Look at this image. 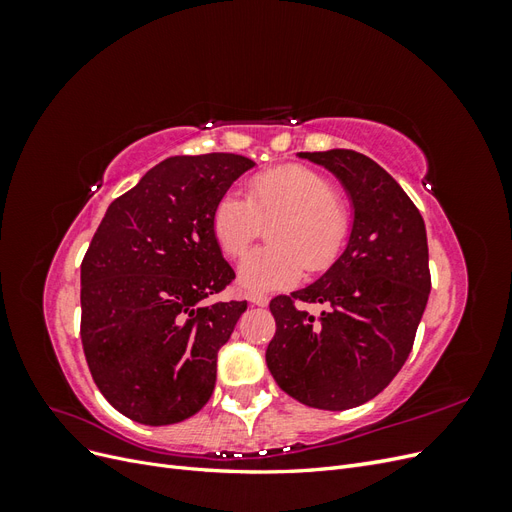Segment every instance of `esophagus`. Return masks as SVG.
I'll return each mask as SVG.
<instances>
[{
  "instance_id": "34e87169",
  "label": "esophagus",
  "mask_w": 512,
  "mask_h": 512,
  "mask_svg": "<svg viewBox=\"0 0 512 512\" xmlns=\"http://www.w3.org/2000/svg\"><path fill=\"white\" fill-rule=\"evenodd\" d=\"M250 303H254V305H258V307H267V305H269V297H267V294L252 292V294H250Z\"/></svg>"
}]
</instances>
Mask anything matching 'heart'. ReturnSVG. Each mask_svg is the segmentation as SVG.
Here are the masks:
<instances>
[{
	"instance_id": "obj_1",
	"label": "heart",
	"mask_w": 512,
	"mask_h": 512,
	"mask_svg": "<svg viewBox=\"0 0 512 512\" xmlns=\"http://www.w3.org/2000/svg\"><path fill=\"white\" fill-rule=\"evenodd\" d=\"M335 185L314 168L288 164L267 170L247 183V198L224 194L213 209V237L235 258L270 224L273 247L245 254L237 280L245 290L269 292L294 284L303 269H329L342 252L350 230L348 207L335 196Z\"/></svg>"
}]
</instances>
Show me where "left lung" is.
Listing matches in <instances>:
<instances>
[{
	"label": "left lung",
	"instance_id": "8db88e82",
	"mask_svg": "<svg viewBox=\"0 0 512 512\" xmlns=\"http://www.w3.org/2000/svg\"><path fill=\"white\" fill-rule=\"evenodd\" d=\"M342 181L354 222L344 254L318 282L269 307L267 367L280 389L318 410H348L382 393L404 367L431 290L421 213L386 170L352 149L299 153ZM330 305L316 321L293 305Z\"/></svg>",
	"mask_w": 512,
	"mask_h": 512
}]
</instances>
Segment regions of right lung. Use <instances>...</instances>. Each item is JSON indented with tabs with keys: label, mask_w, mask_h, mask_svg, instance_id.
Returning <instances> with one entry per match:
<instances>
[{
	"label": "right lung",
	"mask_w": 512,
	"mask_h": 512,
	"mask_svg": "<svg viewBox=\"0 0 512 512\" xmlns=\"http://www.w3.org/2000/svg\"><path fill=\"white\" fill-rule=\"evenodd\" d=\"M254 162L175 156L106 209L81 262V339L100 393L143 425L203 408L218 350L247 301L211 303L235 271L213 237V209Z\"/></svg>",
	"instance_id": "obj_1"
}]
</instances>
